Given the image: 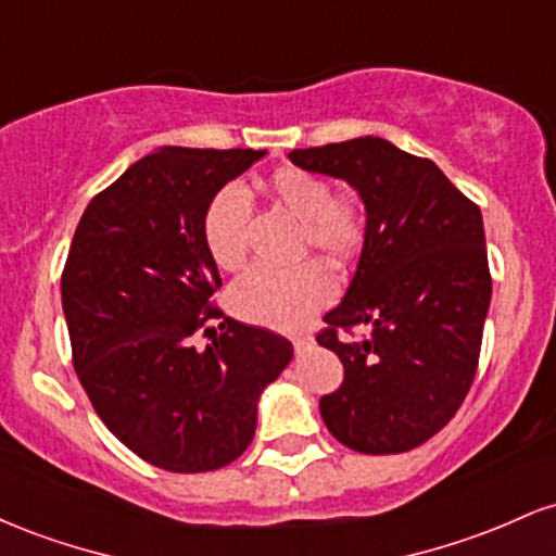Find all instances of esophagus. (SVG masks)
<instances>
[{
    "label": "esophagus",
    "mask_w": 556,
    "mask_h": 556,
    "mask_svg": "<svg viewBox=\"0 0 556 556\" xmlns=\"http://www.w3.org/2000/svg\"><path fill=\"white\" fill-rule=\"evenodd\" d=\"M292 344H295L298 353H303V350H308L311 344H314V337H311V334H300V337H295V340H292Z\"/></svg>",
    "instance_id": "esophagus-1"
}]
</instances>
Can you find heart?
Segmentation results:
<instances>
[{
	"label": "heart",
	"mask_w": 556,
	"mask_h": 556,
	"mask_svg": "<svg viewBox=\"0 0 556 556\" xmlns=\"http://www.w3.org/2000/svg\"><path fill=\"white\" fill-rule=\"evenodd\" d=\"M269 193L300 219V251H316L344 264L366 242V208L355 195L334 193L318 172L279 167L266 180ZM201 235L219 269H240L248 253V195L240 185H222L203 208ZM334 298V279L308 258L290 269L256 266L229 290V305L240 318L271 329H295Z\"/></svg>",
	"instance_id": "obj_1"
}]
</instances>
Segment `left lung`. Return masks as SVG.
Segmentation results:
<instances>
[{
    "mask_svg": "<svg viewBox=\"0 0 556 556\" xmlns=\"http://www.w3.org/2000/svg\"><path fill=\"white\" fill-rule=\"evenodd\" d=\"M292 164L342 177L366 203V242L318 344L342 361L340 389L318 402L337 442L397 455L429 442L476 379L491 274L481 208L431 159L384 138L290 151ZM368 326L361 341L342 338Z\"/></svg>",
    "mask_w": 556,
    "mask_h": 556,
    "instance_id": "left-lung-1",
    "label": "left lung"
}]
</instances>
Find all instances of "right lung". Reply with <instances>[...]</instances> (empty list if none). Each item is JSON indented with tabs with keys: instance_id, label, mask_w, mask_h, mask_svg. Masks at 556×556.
I'll list each match as a JSON object with an SVG mask.
<instances>
[{
	"instance_id": "1",
	"label": "right lung",
	"mask_w": 556,
	"mask_h": 556,
	"mask_svg": "<svg viewBox=\"0 0 556 556\" xmlns=\"http://www.w3.org/2000/svg\"><path fill=\"white\" fill-rule=\"evenodd\" d=\"M261 156L182 146L143 156L88 203L62 271L73 366L93 410L169 473L238 460L258 394L292 358L282 334L214 303L222 277L201 235L208 198ZM198 336L213 342L201 351Z\"/></svg>"
}]
</instances>
